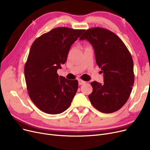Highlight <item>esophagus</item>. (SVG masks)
Segmentation results:
<instances>
[{"label":"esophagus","instance_id":"esophagus-1","mask_svg":"<svg viewBox=\"0 0 150 150\" xmlns=\"http://www.w3.org/2000/svg\"><path fill=\"white\" fill-rule=\"evenodd\" d=\"M85 83H86V81L82 80L81 79H79V80H78V84H79V85H83V84H84Z\"/></svg>","mask_w":150,"mask_h":150}]
</instances>
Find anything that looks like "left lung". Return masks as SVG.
I'll return each mask as SVG.
<instances>
[{
  "instance_id": "8db88e82",
  "label": "left lung",
  "mask_w": 150,
  "mask_h": 150,
  "mask_svg": "<svg viewBox=\"0 0 150 150\" xmlns=\"http://www.w3.org/2000/svg\"><path fill=\"white\" fill-rule=\"evenodd\" d=\"M92 45L97 65L104 74L103 83L93 81L89 96L91 104L99 111L112 113L128 100L134 82L131 55L121 39L103 28H91L80 38Z\"/></svg>"
}]
</instances>
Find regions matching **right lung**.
Wrapping results in <instances>:
<instances>
[{
    "label": "right lung",
    "instance_id": "right-lung-1",
    "mask_svg": "<svg viewBox=\"0 0 150 150\" xmlns=\"http://www.w3.org/2000/svg\"><path fill=\"white\" fill-rule=\"evenodd\" d=\"M84 30L55 28L38 38L31 46L24 67L27 89L33 103L49 114L62 113L70 106L78 88L77 80L59 76L72 45Z\"/></svg>",
    "mask_w": 150,
    "mask_h": 150
}]
</instances>
